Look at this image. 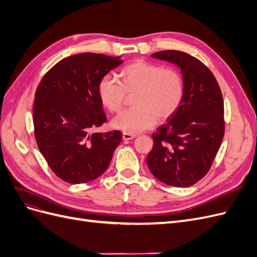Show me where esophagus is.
<instances>
[{
  "instance_id": "esophagus-1",
  "label": "esophagus",
  "mask_w": 257,
  "mask_h": 257,
  "mask_svg": "<svg viewBox=\"0 0 257 257\" xmlns=\"http://www.w3.org/2000/svg\"><path fill=\"white\" fill-rule=\"evenodd\" d=\"M122 138H123V141H132V139L136 138V135H132V134H127V133H123Z\"/></svg>"
}]
</instances>
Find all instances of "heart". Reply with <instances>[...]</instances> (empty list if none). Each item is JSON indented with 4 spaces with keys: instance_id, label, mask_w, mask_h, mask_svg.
Wrapping results in <instances>:
<instances>
[{
    "instance_id": "obj_1",
    "label": "heart",
    "mask_w": 257,
    "mask_h": 257,
    "mask_svg": "<svg viewBox=\"0 0 257 257\" xmlns=\"http://www.w3.org/2000/svg\"><path fill=\"white\" fill-rule=\"evenodd\" d=\"M121 82L111 74L100 78L97 94L109 111H119L125 93H134V108L124 110L111 121L112 127L136 135L169 118L181 104L183 80L177 71L137 60L122 69Z\"/></svg>"
}]
</instances>
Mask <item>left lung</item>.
Masks as SVG:
<instances>
[{
	"instance_id": "8db88e82",
	"label": "left lung",
	"mask_w": 257,
	"mask_h": 257,
	"mask_svg": "<svg viewBox=\"0 0 257 257\" xmlns=\"http://www.w3.org/2000/svg\"><path fill=\"white\" fill-rule=\"evenodd\" d=\"M151 58L180 69L184 92L178 109L152 134L147 165L163 183L185 188L205 177L219 151L224 136L222 92L210 69L188 53L164 50Z\"/></svg>"
}]
</instances>
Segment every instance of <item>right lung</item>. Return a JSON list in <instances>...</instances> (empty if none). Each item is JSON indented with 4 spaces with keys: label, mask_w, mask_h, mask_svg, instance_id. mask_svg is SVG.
I'll return each instance as SVG.
<instances>
[{
    "label": "right lung",
    "mask_w": 257,
    "mask_h": 257,
    "mask_svg": "<svg viewBox=\"0 0 257 257\" xmlns=\"http://www.w3.org/2000/svg\"><path fill=\"white\" fill-rule=\"evenodd\" d=\"M120 58L75 54L58 62L38 84L35 139L52 172L65 182L85 183L104 174L122 141L120 131L91 134L106 121L98 82L123 63Z\"/></svg>",
    "instance_id": "1"
}]
</instances>
